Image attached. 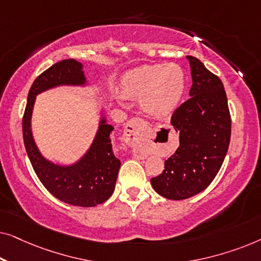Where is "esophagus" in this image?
I'll list each match as a JSON object with an SVG mask.
<instances>
[{
    "mask_svg": "<svg viewBox=\"0 0 261 261\" xmlns=\"http://www.w3.org/2000/svg\"><path fill=\"white\" fill-rule=\"evenodd\" d=\"M148 132L149 124L146 121L139 119V117L138 119H132L124 127L123 140L128 146H130L137 151L147 137ZM138 156H141L140 153H138Z\"/></svg>",
    "mask_w": 261,
    "mask_h": 261,
    "instance_id": "1",
    "label": "esophagus"
}]
</instances>
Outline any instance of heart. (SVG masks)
<instances>
[{"mask_svg": "<svg viewBox=\"0 0 261 261\" xmlns=\"http://www.w3.org/2000/svg\"><path fill=\"white\" fill-rule=\"evenodd\" d=\"M120 89L124 97H141L144 112L164 117L172 113L183 98L187 76L177 64L145 65L124 73Z\"/></svg>", "mask_w": 261, "mask_h": 261, "instance_id": "obj_1", "label": "heart"}]
</instances>
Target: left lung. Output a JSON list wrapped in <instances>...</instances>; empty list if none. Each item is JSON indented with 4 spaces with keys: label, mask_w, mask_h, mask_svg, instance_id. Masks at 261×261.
Instances as JSON below:
<instances>
[{
    "label": "left lung",
    "mask_w": 261,
    "mask_h": 261,
    "mask_svg": "<svg viewBox=\"0 0 261 261\" xmlns=\"http://www.w3.org/2000/svg\"><path fill=\"white\" fill-rule=\"evenodd\" d=\"M191 67L190 98L174 110L171 124L179 132V147L165 160V170L151 179L169 199H185L209 187L230 141V114L223 84L201 60L187 56Z\"/></svg>",
    "instance_id": "8db88e82"
}]
</instances>
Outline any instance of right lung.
<instances>
[{
    "label": "right lung",
    "instance_id": "obj_1",
    "mask_svg": "<svg viewBox=\"0 0 261 261\" xmlns=\"http://www.w3.org/2000/svg\"><path fill=\"white\" fill-rule=\"evenodd\" d=\"M83 64L64 59L37 77L28 92L22 119L23 142L32 166L42 185L62 202L77 206H96L113 195L121 162L114 155L110 133L114 129L102 114L94 141L82 158L71 165L49 162L39 151L32 133V113L39 94L60 85L85 87Z\"/></svg>",
    "mask_w": 261,
    "mask_h": 261
}]
</instances>
